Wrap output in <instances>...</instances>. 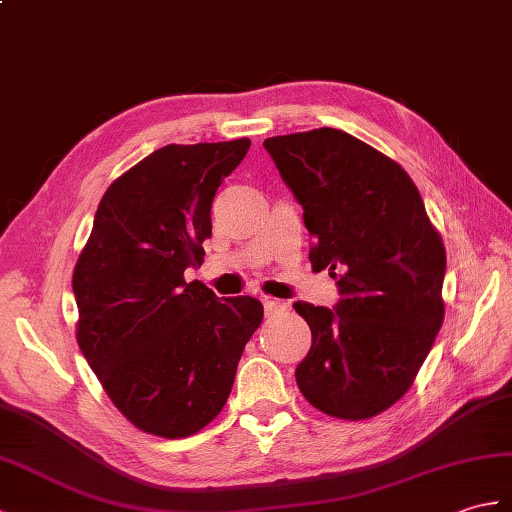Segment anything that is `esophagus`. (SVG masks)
<instances>
[{"label":"esophagus","mask_w":512,"mask_h":512,"mask_svg":"<svg viewBox=\"0 0 512 512\" xmlns=\"http://www.w3.org/2000/svg\"><path fill=\"white\" fill-rule=\"evenodd\" d=\"M264 307H266V314L272 316V314H279V312H285V305L283 301H277V299H270V296H266L264 299Z\"/></svg>","instance_id":"1"}]
</instances>
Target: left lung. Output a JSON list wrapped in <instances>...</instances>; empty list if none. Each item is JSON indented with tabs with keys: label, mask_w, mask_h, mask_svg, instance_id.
Instances as JSON below:
<instances>
[{
	"label": "left lung",
	"mask_w": 512,
	"mask_h": 512,
	"mask_svg": "<svg viewBox=\"0 0 512 512\" xmlns=\"http://www.w3.org/2000/svg\"><path fill=\"white\" fill-rule=\"evenodd\" d=\"M264 148L303 207L312 266L336 270L340 294L331 310L294 303L312 329L296 384L329 417L371 419L406 395L443 325V240L401 165L344 130Z\"/></svg>",
	"instance_id": "obj_1"
}]
</instances>
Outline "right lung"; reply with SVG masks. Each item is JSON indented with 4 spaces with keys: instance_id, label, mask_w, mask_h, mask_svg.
Wrapping results in <instances>:
<instances>
[{
    "instance_id": "obj_1",
    "label": "right lung",
    "mask_w": 512,
    "mask_h": 512,
    "mask_svg": "<svg viewBox=\"0 0 512 512\" xmlns=\"http://www.w3.org/2000/svg\"><path fill=\"white\" fill-rule=\"evenodd\" d=\"M251 139L154 150L106 189L74 270L78 344L115 408L139 430L183 438L218 417L246 342L253 296L218 299L202 264L211 202Z\"/></svg>"
}]
</instances>
